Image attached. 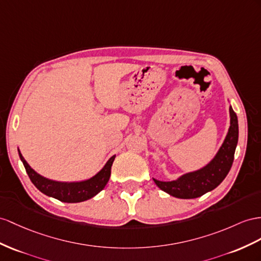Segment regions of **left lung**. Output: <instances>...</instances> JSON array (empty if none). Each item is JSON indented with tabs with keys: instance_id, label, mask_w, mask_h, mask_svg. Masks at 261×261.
<instances>
[{
	"instance_id": "obj_1",
	"label": "left lung",
	"mask_w": 261,
	"mask_h": 261,
	"mask_svg": "<svg viewBox=\"0 0 261 261\" xmlns=\"http://www.w3.org/2000/svg\"><path fill=\"white\" fill-rule=\"evenodd\" d=\"M230 126L216 155L204 168L186 173L177 179L170 182L153 181L165 193L177 198H196L204 195L224 181L233 162V154L238 142V119L235 111L229 107Z\"/></svg>"
}]
</instances>
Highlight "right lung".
I'll return each instance as SVG.
<instances>
[{
  "label": "right lung",
  "mask_w": 261,
  "mask_h": 261,
  "mask_svg": "<svg viewBox=\"0 0 261 261\" xmlns=\"http://www.w3.org/2000/svg\"><path fill=\"white\" fill-rule=\"evenodd\" d=\"M18 155L24 164L26 173H28V175L30 176L32 183L42 193H44L45 195L54 197L65 203L84 202V200L93 197L97 195L100 191H102L110 178L111 166L116 158V155L111 156L108 160V162L105 164L103 168L100 170L96 175L86 179V181L57 182L39 175L37 172L33 170L29 165V163L25 161V159L23 158L19 150Z\"/></svg>",
  "instance_id": "1"
}]
</instances>
